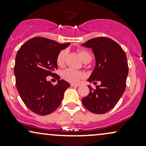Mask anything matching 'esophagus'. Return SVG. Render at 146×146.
<instances>
[{
	"label": "esophagus",
	"instance_id": "obj_1",
	"mask_svg": "<svg viewBox=\"0 0 146 146\" xmlns=\"http://www.w3.org/2000/svg\"><path fill=\"white\" fill-rule=\"evenodd\" d=\"M80 86V84H71V86L72 87H78Z\"/></svg>",
	"mask_w": 146,
	"mask_h": 146
}]
</instances>
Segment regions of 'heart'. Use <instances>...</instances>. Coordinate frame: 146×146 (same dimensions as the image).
<instances>
[{
    "mask_svg": "<svg viewBox=\"0 0 146 146\" xmlns=\"http://www.w3.org/2000/svg\"><path fill=\"white\" fill-rule=\"evenodd\" d=\"M78 53L83 61L84 60L88 59V58L90 60L92 59L91 54L87 50H79ZM66 55H67L66 50H62L59 52L56 58V62L58 66H62L64 64ZM82 76L83 75L81 72L76 71L73 68H67L62 72V77L64 79L66 80V81L72 83L78 82L79 80L82 78Z\"/></svg>",
    "mask_w": 146,
    "mask_h": 146,
    "instance_id": "1",
    "label": "heart"
}]
</instances>
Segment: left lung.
I'll return each instance as SVG.
<instances>
[{"mask_svg":"<svg viewBox=\"0 0 146 146\" xmlns=\"http://www.w3.org/2000/svg\"><path fill=\"white\" fill-rule=\"evenodd\" d=\"M82 46L91 48L95 57V66L88 81L100 86L93 89L88 85L89 94L82 100L85 108L91 113L104 114L113 109L124 93L128 66L123 48L113 40L98 37L88 40Z\"/></svg>","mask_w":146,"mask_h":146,"instance_id":"obj_1","label":"left lung"}]
</instances>
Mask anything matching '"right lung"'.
<instances>
[{
	"label": "right lung",
	"instance_id": "obj_1",
	"mask_svg": "<svg viewBox=\"0 0 146 146\" xmlns=\"http://www.w3.org/2000/svg\"><path fill=\"white\" fill-rule=\"evenodd\" d=\"M70 43L60 44L43 37H35L21 46L16 56L14 74L16 88L25 104L39 115H46L58 108L70 84L60 80L53 85L46 77L58 69L56 58Z\"/></svg>",
	"mask_w": 146,
	"mask_h": 146
}]
</instances>
